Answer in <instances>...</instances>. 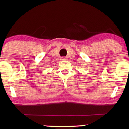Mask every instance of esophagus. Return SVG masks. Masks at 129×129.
I'll return each instance as SVG.
<instances>
[{
	"label": "esophagus",
	"mask_w": 129,
	"mask_h": 129,
	"mask_svg": "<svg viewBox=\"0 0 129 129\" xmlns=\"http://www.w3.org/2000/svg\"><path fill=\"white\" fill-rule=\"evenodd\" d=\"M60 60L61 61H66V60H68V58L66 57H62L60 59Z\"/></svg>",
	"instance_id": "34e87169"
}]
</instances>
